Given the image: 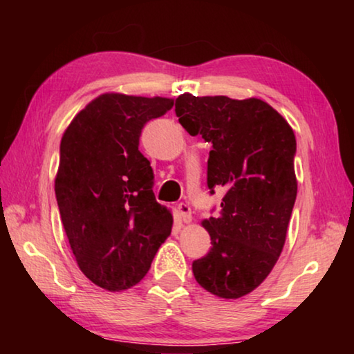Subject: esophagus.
<instances>
[{
    "mask_svg": "<svg viewBox=\"0 0 354 354\" xmlns=\"http://www.w3.org/2000/svg\"><path fill=\"white\" fill-rule=\"evenodd\" d=\"M178 211H179V214H181V218H183L184 223H190V221H192V209H190L187 203H179Z\"/></svg>",
    "mask_w": 354,
    "mask_h": 354,
    "instance_id": "1",
    "label": "esophagus"
}]
</instances>
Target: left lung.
Instances as JSON below:
<instances>
[{
  "label": "left lung",
  "instance_id": "obj_1",
  "mask_svg": "<svg viewBox=\"0 0 354 354\" xmlns=\"http://www.w3.org/2000/svg\"><path fill=\"white\" fill-rule=\"evenodd\" d=\"M179 123L212 145L207 187H223L220 212L203 221L211 251L192 263L203 289L236 299L268 277L286 242L297 178V140L289 123L266 101L179 95Z\"/></svg>",
  "mask_w": 354,
  "mask_h": 354
}]
</instances>
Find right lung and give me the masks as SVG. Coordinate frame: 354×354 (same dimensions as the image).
<instances>
[{
  "label": "right lung",
  "mask_w": 354,
  "mask_h": 354,
  "mask_svg": "<svg viewBox=\"0 0 354 354\" xmlns=\"http://www.w3.org/2000/svg\"><path fill=\"white\" fill-rule=\"evenodd\" d=\"M171 107L170 98L103 93L62 136L55 190L65 234L81 272L109 292L140 283L171 232L139 151L145 123Z\"/></svg>",
  "instance_id": "right-lung-1"
}]
</instances>
